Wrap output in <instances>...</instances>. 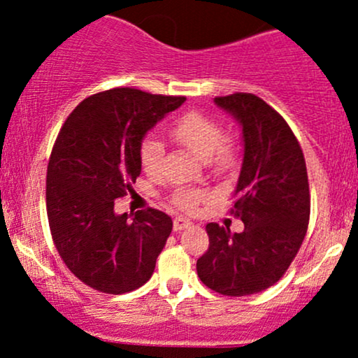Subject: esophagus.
<instances>
[{"mask_svg": "<svg viewBox=\"0 0 358 358\" xmlns=\"http://www.w3.org/2000/svg\"><path fill=\"white\" fill-rule=\"evenodd\" d=\"M190 225H192V222L188 219H183V217H176V219L173 220V231L180 232V231H183V229L190 227Z\"/></svg>", "mask_w": 358, "mask_h": 358, "instance_id": "obj_1", "label": "esophagus"}]
</instances>
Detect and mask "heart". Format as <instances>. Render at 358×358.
Instances as JSON below:
<instances>
[{
	"label": "heart",
	"instance_id": "1",
	"mask_svg": "<svg viewBox=\"0 0 358 358\" xmlns=\"http://www.w3.org/2000/svg\"><path fill=\"white\" fill-rule=\"evenodd\" d=\"M170 136L215 170H225L236 158L232 145L224 139V127L220 126V122L199 110H190L176 117L170 124ZM163 156H165V148L158 138L150 134L143 139L139 145V163L148 176L155 178L159 175ZM205 199L207 192L192 190V188H176L171 193V203L185 212L195 210L196 205Z\"/></svg>",
	"mask_w": 358,
	"mask_h": 358
}]
</instances>
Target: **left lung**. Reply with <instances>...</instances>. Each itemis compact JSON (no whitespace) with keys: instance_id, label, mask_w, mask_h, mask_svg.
<instances>
[{"instance_id":"1","label":"left lung","mask_w":358,"mask_h":358,"mask_svg":"<svg viewBox=\"0 0 358 358\" xmlns=\"http://www.w3.org/2000/svg\"><path fill=\"white\" fill-rule=\"evenodd\" d=\"M242 126L244 162L231 213L241 234L207 224L200 281L225 296H248L276 285L296 257L310 222V185L296 136L285 117L248 92L215 97Z\"/></svg>"}]
</instances>
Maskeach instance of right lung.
Instances as JSON below:
<instances>
[{
  "instance_id": "add662e5",
  "label": "right lung",
  "mask_w": 358,
  "mask_h": 358,
  "mask_svg": "<svg viewBox=\"0 0 358 358\" xmlns=\"http://www.w3.org/2000/svg\"><path fill=\"white\" fill-rule=\"evenodd\" d=\"M183 102L116 87L82 101L62 126L47 168L48 225L62 261L92 289L129 293L153 274L173 222L156 208L129 220L114 213V200L141 173L145 134Z\"/></svg>"
}]
</instances>
